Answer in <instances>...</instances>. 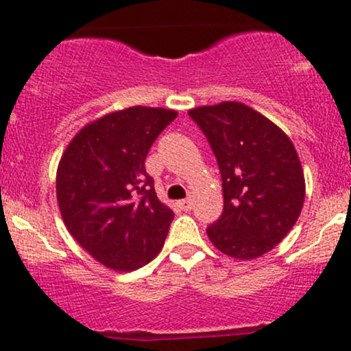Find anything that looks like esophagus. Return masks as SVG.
<instances>
[{"label":"esophagus","mask_w":351,"mask_h":351,"mask_svg":"<svg viewBox=\"0 0 351 351\" xmlns=\"http://www.w3.org/2000/svg\"><path fill=\"white\" fill-rule=\"evenodd\" d=\"M194 206V202H192V199H186V200H179V207L182 208L184 212H189Z\"/></svg>","instance_id":"1"}]
</instances>
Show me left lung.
<instances>
[{
    "mask_svg": "<svg viewBox=\"0 0 351 351\" xmlns=\"http://www.w3.org/2000/svg\"><path fill=\"white\" fill-rule=\"evenodd\" d=\"M212 145L222 176L223 212L207 228L212 245L252 261L292 230L305 200L302 162L290 137L237 101L189 111Z\"/></svg>",
    "mask_w": 351,
    "mask_h": 351,
    "instance_id": "8db88e82",
    "label": "left lung"
}]
</instances>
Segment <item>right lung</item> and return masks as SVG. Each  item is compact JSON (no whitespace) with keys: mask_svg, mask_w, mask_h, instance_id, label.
Returning a JSON list of instances; mask_svg holds the SVG:
<instances>
[{"mask_svg":"<svg viewBox=\"0 0 351 351\" xmlns=\"http://www.w3.org/2000/svg\"><path fill=\"white\" fill-rule=\"evenodd\" d=\"M174 109L132 106L90 121L71 139L56 172L61 217L94 261L114 271L147 265L174 212L157 199L145 156Z\"/></svg>","mask_w":351,"mask_h":351,"instance_id":"right-lung-1","label":"right lung"}]
</instances>
